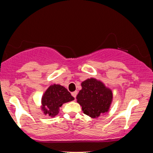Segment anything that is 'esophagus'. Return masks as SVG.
I'll use <instances>...</instances> for the list:
<instances>
[{
	"label": "esophagus",
	"mask_w": 153,
	"mask_h": 153,
	"mask_svg": "<svg viewBox=\"0 0 153 153\" xmlns=\"http://www.w3.org/2000/svg\"><path fill=\"white\" fill-rule=\"evenodd\" d=\"M77 92L76 91H75V92H71V95L72 96H73V97L75 98H76V96H77Z\"/></svg>",
	"instance_id": "esophagus-1"
}]
</instances>
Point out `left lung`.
I'll return each instance as SVG.
<instances>
[{
    "label": "left lung",
    "instance_id": "1",
    "mask_svg": "<svg viewBox=\"0 0 153 153\" xmlns=\"http://www.w3.org/2000/svg\"><path fill=\"white\" fill-rule=\"evenodd\" d=\"M82 88L76 98L84 114L97 118L108 112L113 99L112 91L109 88L94 78L83 82Z\"/></svg>",
    "mask_w": 153,
    "mask_h": 153
}]
</instances>
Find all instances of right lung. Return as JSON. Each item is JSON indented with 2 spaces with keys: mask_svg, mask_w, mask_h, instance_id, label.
<instances>
[{
  "mask_svg": "<svg viewBox=\"0 0 153 153\" xmlns=\"http://www.w3.org/2000/svg\"><path fill=\"white\" fill-rule=\"evenodd\" d=\"M74 100V98L65 88L59 84L51 85L42 97V109L45 115L55 117L63 104Z\"/></svg>",
  "mask_w": 153,
  "mask_h": 153,
  "instance_id": "add662e5",
  "label": "right lung"
}]
</instances>
